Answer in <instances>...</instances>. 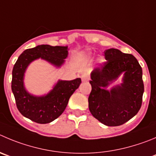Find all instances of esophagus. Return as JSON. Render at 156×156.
Wrapping results in <instances>:
<instances>
[{
    "mask_svg": "<svg viewBox=\"0 0 156 156\" xmlns=\"http://www.w3.org/2000/svg\"><path fill=\"white\" fill-rule=\"evenodd\" d=\"M81 78H82L83 81H88L90 80V76L87 73H84L81 75Z\"/></svg>",
    "mask_w": 156,
    "mask_h": 156,
    "instance_id": "1",
    "label": "esophagus"
}]
</instances>
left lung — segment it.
Returning <instances> with one entry per match:
<instances>
[{
  "label": "left lung",
  "instance_id": "8db88e82",
  "mask_svg": "<svg viewBox=\"0 0 156 156\" xmlns=\"http://www.w3.org/2000/svg\"><path fill=\"white\" fill-rule=\"evenodd\" d=\"M106 61L91 73L92 90L88 98L92 115L108 126L122 125L140 109L144 93L142 69L133 55L117 49L104 51ZM124 73V83L106 90L105 87Z\"/></svg>",
  "mask_w": 156,
  "mask_h": 156
}]
</instances>
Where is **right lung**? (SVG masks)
<instances>
[{
    "mask_svg": "<svg viewBox=\"0 0 156 156\" xmlns=\"http://www.w3.org/2000/svg\"><path fill=\"white\" fill-rule=\"evenodd\" d=\"M67 47L38 45L24 50L17 59L12 71L11 89L19 112L37 123L46 124L58 118L63 112L69 98L81 83L80 78L70 81L60 80L54 88L44 96H32L23 87V74L30 63L42 58L56 66L64 63Z\"/></svg>",
    "mask_w": 156,
    "mask_h": 156,
    "instance_id": "add662e5",
    "label": "right lung"
}]
</instances>
